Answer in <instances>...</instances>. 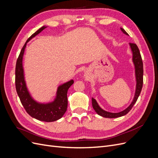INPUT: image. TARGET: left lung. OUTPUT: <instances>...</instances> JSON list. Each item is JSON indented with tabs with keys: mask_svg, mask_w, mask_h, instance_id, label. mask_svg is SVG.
<instances>
[{
	"mask_svg": "<svg viewBox=\"0 0 158 158\" xmlns=\"http://www.w3.org/2000/svg\"><path fill=\"white\" fill-rule=\"evenodd\" d=\"M121 30L123 31V33H125V34H126L127 35H128V34L126 32V31L124 29H123L122 27H121ZM129 45H130L131 49L132 52V61H133L134 64H135V68L136 85L135 97H134V99L130 106H129L125 110H123V111L118 113H111V112L105 111V110L102 109L99 106L96 100L92 98V107L95 110V111L99 114V115L102 116L103 117L117 118V117H120L125 115V114H127L129 111H131L134 105H135V103L136 102L137 99L140 94L141 90L142 88V85H143V73H144V71H143V63H142V57L140 55L139 49H138V46L135 44H131V43H130Z\"/></svg>",
	"mask_w": 158,
	"mask_h": 158,
	"instance_id": "left-lung-1",
	"label": "left lung"
}]
</instances>
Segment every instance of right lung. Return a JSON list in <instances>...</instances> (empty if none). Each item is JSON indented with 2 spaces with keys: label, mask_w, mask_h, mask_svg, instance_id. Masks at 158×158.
Instances as JSON below:
<instances>
[{
  "label": "right lung",
  "mask_w": 158,
  "mask_h": 158,
  "mask_svg": "<svg viewBox=\"0 0 158 158\" xmlns=\"http://www.w3.org/2000/svg\"><path fill=\"white\" fill-rule=\"evenodd\" d=\"M47 26H43L37 31L28 38L26 44L22 47L16 61L15 70V84L16 92L20 98L22 106L26 109V112L30 115L37 120L45 122H53L59 120L66 111L68 106L67 92L69 88L74 83V80H71L69 82L62 84L58 87L56 91V98L53 102L41 103H38L31 96L29 91L27 90L24 73L23 69V56L27 45V43L33 37L39 34Z\"/></svg>",
  "instance_id": "add662e5"
}]
</instances>
